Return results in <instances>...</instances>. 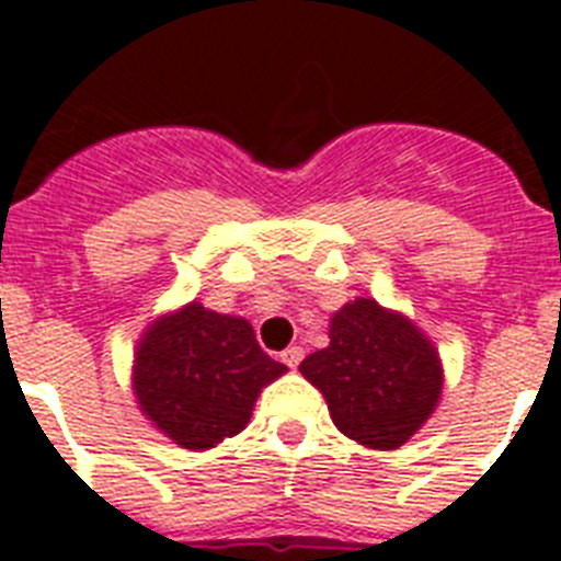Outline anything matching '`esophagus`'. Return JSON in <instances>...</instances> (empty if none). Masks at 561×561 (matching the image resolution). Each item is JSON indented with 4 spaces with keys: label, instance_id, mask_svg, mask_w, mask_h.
I'll return each instance as SVG.
<instances>
[{
    "label": "esophagus",
    "instance_id": "obj_1",
    "mask_svg": "<svg viewBox=\"0 0 561 561\" xmlns=\"http://www.w3.org/2000/svg\"><path fill=\"white\" fill-rule=\"evenodd\" d=\"M300 359H304V348H300V345H289V348H286L284 354H280V362H284V365H289L291 370H295L297 365H300Z\"/></svg>",
    "mask_w": 561,
    "mask_h": 561
}]
</instances>
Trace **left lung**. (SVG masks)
Returning <instances> with one entry per match:
<instances>
[{
  "mask_svg": "<svg viewBox=\"0 0 561 561\" xmlns=\"http://www.w3.org/2000/svg\"><path fill=\"white\" fill-rule=\"evenodd\" d=\"M329 336L300 374L325 396L336 430L370 449L401 447L430 419L444 385L430 340L368 297L342 306Z\"/></svg>",
  "mask_w": 561,
  "mask_h": 561,
  "instance_id": "left-lung-1",
  "label": "left lung"
}]
</instances>
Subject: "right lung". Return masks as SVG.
Listing matches in <instances>:
<instances>
[{
    "label": "right lung",
    "instance_id": "add662e5",
    "mask_svg": "<svg viewBox=\"0 0 561 561\" xmlns=\"http://www.w3.org/2000/svg\"><path fill=\"white\" fill-rule=\"evenodd\" d=\"M286 365L270 359L241 317L191 304L162 317L137 345L134 393L142 413L185 449H210L250 424Z\"/></svg>",
    "mask_w": 561,
    "mask_h": 561
}]
</instances>
